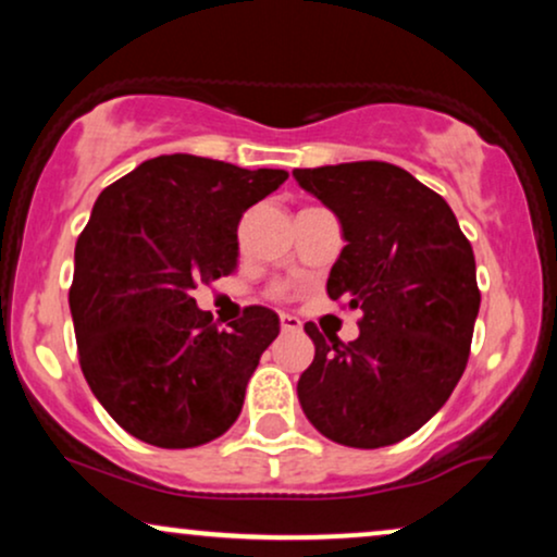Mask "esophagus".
Wrapping results in <instances>:
<instances>
[{
  "label": "esophagus",
  "instance_id": "esophagus-1",
  "mask_svg": "<svg viewBox=\"0 0 557 557\" xmlns=\"http://www.w3.org/2000/svg\"><path fill=\"white\" fill-rule=\"evenodd\" d=\"M280 327H283V332H300V319L293 314H280Z\"/></svg>",
  "mask_w": 557,
  "mask_h": 557
}]
</instances>
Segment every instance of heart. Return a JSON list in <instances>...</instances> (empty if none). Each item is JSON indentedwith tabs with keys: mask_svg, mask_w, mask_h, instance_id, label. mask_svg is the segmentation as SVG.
Segmentation results:
<instances>
[{
	"mask_svg": "<svg viewBox=\"0 0 557 557\" xmlns=\"http://www.w3.org/2000/svg\"><path fill=\"white\" fill-rule=\"evenodd\" d=\"M274 293H277V296H280V290H274Z\"/></svg>",
	"mask_w": 557,
	"mask_h": 557,
	"instance_id": "1",
	"label": "heart"
}]
</instances>
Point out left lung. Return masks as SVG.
<instances>
[{
	"label": "left lung",
	"mask_w": 557,
	"mask_h": 557,
	"mask_svg": "<svg viewBox=\"0 0 557 557\" xmlns=\"http://www.w3.org/2000/svg\"><path fill=\"white\" fill-rule=\"evenodd\" d=\"M293 177L341 220L327 296L363 311L350 343L304 327L317 350L298 380L300 408L332 443L395 445L445 406L469 361L482 300L471 243L445 198L395 164Z\"/></svg>",
	"instance_id": "1"
}]
</instances>
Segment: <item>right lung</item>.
Listing matches in <instances>:
<instances>
[{"label": "right lung", "instance_id": "right-lung-1", "mask_svg": "<svg viewBox=\"0 0 557 557\" xmlns=\"http://www.w3.org/2000/svg\"><path fill=\"white\" fill-rule=\"evenodd\" d=\"M285 181V170L170 154L96 198L75 243L70 311L83 376L127 434L183 450L235 424L280 319L246 306L216 330L190 290L235 272L243 212Z\"/></svg>", "mask_w": 557, "mask_h": 557}]
</instances>
